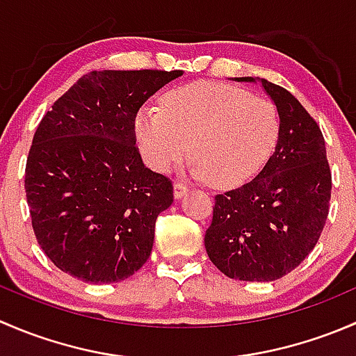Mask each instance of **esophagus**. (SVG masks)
Segmentation results:
<instances>
[{
    "label": "esophagus",
    "instance_id": "obj_1",
    "mask_svg": "<svg viewBox=\"0 0 356 356\" xmlns=\"http://www.w3.org/2000/svg\"><path fill=\"white\" fill-rule=\"evenodd\" d=\"M188 191L189 189L186 188L184 184H182V182H174V196L175 198H182V196L184 195H188Z\"/></svg>",
    "mask_w": 356,
    "mask_h": 356
}]
</instances>
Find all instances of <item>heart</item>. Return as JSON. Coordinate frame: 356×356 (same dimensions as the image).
<instances>
[{"label":"heart","mask_w":356,"mask_h":356,"mask_svg":"<svg viewBox=\"0 0 356 356\" xmlns=\"http://www.w3.org/2000/svg\"><path fill=\"white\" fill-rule=\"evenodd\" d=\"M277 127L270 102L208 81L172 89L160 110L146 106L136 117V138L153 170L170 172L193 153V174L224 189L245 184L264 167Z\"/></svg>","instance_id":"1"}]
</instances>
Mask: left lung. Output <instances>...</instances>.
<instances>
[{
	"instance_id": "8db88e82",
	"label": "left lung",
	"mask_w": 356,
	"mask_h": 356,
	"mask_svg": "<svg viewBox=\"0 0 356 356\" xmlns=\"http://www.w3.org/2000/svg\"><path fill=\"white\" fill-rule=\"evenodd\" d=\"M275 105V149L260 174L238 189L215 196L204 248L215 267L236 281L284 277L317 245L329 213L331 170L317 122L284 88L260 77Z\"/></svg>"
}]
</instances>
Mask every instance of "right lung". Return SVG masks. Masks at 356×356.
<instances>
[{"label":"right lung","instance_id":"add662e5","mask_svg":"<svg viewBox=\"0 0 356 356\" xmlns=\"http://www.w3.org/2000/svg\"><path fill=\"white\" fill-rule=\"evenodd\" d=\"M182 70L82 75L42 117L25 167L35 239L65 274L118 282L149 258L172 182L136 148L139 108Z\"/></svg>","mask_w":356,"mask_h":356}]
</instances>
